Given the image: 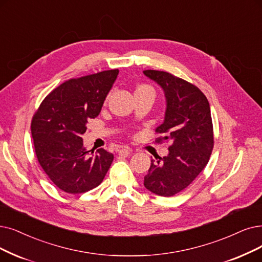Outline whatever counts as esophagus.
<instances>
[{
  "mask_svg": "<svg viewBox=\"0 0 262 262\" xmlns=\"http://www.w3.org/2000/svg\"><path fill=\"white\" fill-rule=\"evenodd\" d=\"M130 152H131V150L128 147H123V148L118 149V155L122 156V157H127L128 155H130Z\"/></svg>",
  "mask_w": 262,
  "mask_h": 262,
  "instance_id": "1",
  "label": "esophagus"
}]
</instances>
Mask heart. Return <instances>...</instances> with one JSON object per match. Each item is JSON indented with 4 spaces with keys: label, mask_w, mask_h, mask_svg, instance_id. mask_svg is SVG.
<instances>
[{
    "label": "heart",
    "mask_w": 262,
    "mask_h": 262,
    "mask_svg": "<svg viewBox=\"0 0 262 262\" xmlns=\"http://www.w3.org/2000/svg\"><path fill=\"white\" fill-rule=\"evenodd\" d=\"M135 93H152L154 95V90L147 85H140L135 90Z\"/></svg>",
    "instance_id": "1"
}]
</instances>
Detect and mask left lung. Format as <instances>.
<instances>
[{
    "mask_svg": "<svg viewBox=\"0 0 262 262\" xmlns=\"http://www.w3.org/2000/svg\"><path fill=\"white\" fill-rule=\"evenodd\" d=\"M163 89L166 110L163 123L156 129L170 139L167 156L152 160L144 186L152 193L172 196L189 186L206 166L214 147L210 103L192 83L163 71L143 72Z\"/></svg>",
    "mask_w": 262,
    "mask_h": 262,
    "instance_id": "8db88e82",
    "label": "left lung"
}]
</instances>
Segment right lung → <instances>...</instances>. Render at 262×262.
<instances>
[{
	"label": "right lung",
	"instance_id": "add662e5",
	"mask_svg": "<svg viewBox=\"0 0 262 262\" xmlns=\"http://www.w3.org/2000/svg\"><path fill=\"white\" fill-rule=\"evenodd\" d=\"M118 70L72 78L52 90L31 122L36 158L50 181L64 192L77 194L98 187L114 155L82 146L88 120L96 118L117 78Z\"/></svg>",
	"mask_w": 262,
	"mask_h": 262
}]
</instances>
